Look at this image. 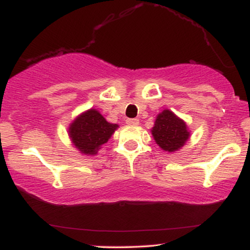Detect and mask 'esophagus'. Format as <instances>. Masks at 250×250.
I'll list each match as a JSON object with an SVG mask.
<instances>
[{"label": "esophagus", "mask_w": 250, "mask_h": 250, "mask_svg": "<svg viewBox=\"0 0 250 250\" xmlns=\"http://www.w3.org/2000/svg\"><path fill=\"white\" fill-rule=\"evenodd\" d=\"M126 124L131 125V126H137L138 124H139V120L135 119V118H128V119H126Z\"/></svg>", "instance_id": "34e87169"}]
</instances>
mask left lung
Here are the masks:
<instances>
[{
    "label": "left lung",
    "instance_id": "1",
    "mask_svg": "<svg viewBox=\"0 0 250 250\" xmlns=\"http://www.w3.org/2000/svg\"><path fill=\"white\" fill-rule=\"evenodd\" d=\"M150 132L160 148L168 153L181 149L190 138L187 123L168 109L156 116Z\"/></svg>",
    "mask_w": 250,
    "mask_h": 250
}]
</instances>
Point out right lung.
<instances>
[{
	"label": "right lung",
	"instance_id": "1",
	"mask_svg": "<svg viewBox=\"0 0 250 250\" xmlns=\"http://www.w3.org/2000/svg\"><path fill=\"white\" fill-rule=\"evenodd\" d=\"M111 124L96 109H89L69 124L68 135L73 146L83 155H96L104 144L118 128Z\"/></svg>",
	"mask_w": 250,
	"mask_h": 250
}]
</instances>
